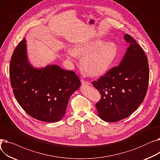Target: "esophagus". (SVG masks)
I'll return each instance as SVG.
<instances>
[{
    "label": "esophagus",
    "mask_w": 160,
    "mask_h": 160,
    "mask_svg": "<svg viewBox=\"0 0 160 160\" xmlns=\"http://www.w3.org/2000/svg\"><path fill=\"white\" fill-rule=\"evenodd\" d=\"M81 82H82V85H83V86H87V85H89L90 83L88 82H87V81H84V80H81Z\"/></svg>",
    "instance_id": "1"
}]
</instances>
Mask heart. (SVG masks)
<instances>
[{"label":"heart","instance_id":"1","mask_svg":"<svg viewBox=\"0 0 160 160\" xmlns=\"http://www.w3.org/2000/svg\"><path fill=\"white\" fill-rule=\"evenodd\" d=\"M118 51V46L113 41L94 39L76 45L73 50L68 49L67 56L70 59L83 57V69L91 77H98L111 68Z\"/></svg>","mask_w":160,"mask_h":160}]
</instances>
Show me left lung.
I'll return each instance as SVG.
<instances>
[{"label": "left lung", "instance_id": "left-lung-1", "mask_svg": "<svg viewBox=\"0 0 160 160\" xmlns=\"http://www.w3.org/2000/svg\"><path fill=\"white\" fill-rule=\"evenodd\" d=\"M130 43L120 64L92 82L101 94L96 104L100 118L117 122L130 116L142 102L149 80L147 57L136 41L128 34Z\"/></svg>", "mask_w": 160, "mask_h": 160}]
</instances>
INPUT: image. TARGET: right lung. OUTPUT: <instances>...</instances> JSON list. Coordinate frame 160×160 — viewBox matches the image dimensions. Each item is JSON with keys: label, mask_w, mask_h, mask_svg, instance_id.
I'll return each instance as SVG.
<instances>
[{"label": "right lung", "mask_w": 160, "mask_h": 160, "mask_svg": "<svg viewBox=\"0 0 160 160\" xmlns=\"http://www.w3.org/2000/svg\"><path fill=\"white\" fill-rule=\"evenodd\" d=\"M27 41L24 38L12 54L10 77L15 97L30 116L54 122L65 114L70 97L81 82L72 71L56 65L36 68L30 63Z\"/></svg>", "instance_id": "right-lung-1"}]
</instances>
